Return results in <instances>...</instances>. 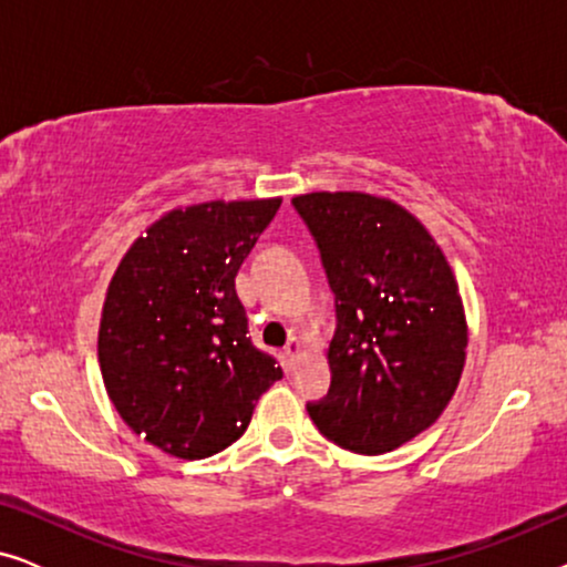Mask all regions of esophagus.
<instances>
[{
	"label": "esophagus",
	"mask_w": 567,
	"mask_h": 567,
	"mask_svg": "<svg viewBox=\"0 0 567 567\" xmlns=\"http://www.w3.org/2000/svg\"><path fill=\"white\" fill-rule=\"evenodd\" d=\"M305 353H307V348H305V340H301V338L293 336L289 343H286V355H289L291 363L299 361Z\"/></svg>",
	"instance_id": "1"
}]
</instances>
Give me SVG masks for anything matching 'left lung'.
I'll return each mask as SVG.
<instances>
[{"mask_svg":"<svg viewBox=\"0 0 567 567\" xmlns=\"http://www.w3.org/2000/svg\"><path fill=\"white\" fill-rule=\"evenodd\" d=\"M336 291L330 394L309 405L322 436L355 454L429 431L464 369L467 315L444 250L398 200L361 190L293 196Z\"/></svg>","mask_w":567,"mask_h":567,"instance_id":"left-lung-1","label":"left lung"}]
</instances>
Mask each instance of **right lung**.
<instances>
[{
  "mask_svg": "<svg viewBox=\"0 0 567 567\" xmlns=\"http://www.w3.org/2000/svg\"><path fill=\"white\" fill-rule=\"evenodd\" d=\"M281 198L206 200L162 214L107 284L97 361L123 423L177 460L243 436L255 402L284 377L247 338L235 276Z\"/></svg>",
  "mask_w": 567,
  "mask_h": 567,
  "instance_id": "obj_1",
  "label": "right lung"
}]
</instances>
